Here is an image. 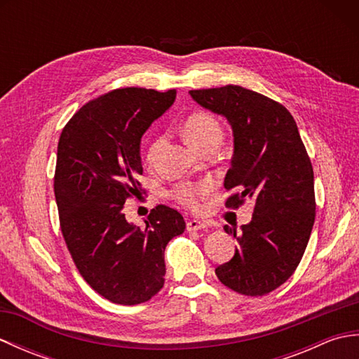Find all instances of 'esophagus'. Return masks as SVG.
<instances>
[{
  "label": "esophagus",
  "mask_w": 359,
  "mask_h": 359,
  "mask_svg": "<svg viewBox=\"0 0 359 359\" xmlns=\"http://www.w3.org/2000/svg\"><path fill=\"white\" fill-rule=\"evenodd\" d=\"M203 228H207V224L202 222V220L193 219V220H188V222H187V230L188 231H199V230H203Z\"/></svg>",
  "instance_id": "esophagus-1"
}]
</instances>
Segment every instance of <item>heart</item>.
I'll list each match as a JSON object with an SVG mask.
<instances>
[{
	"label": "heart",
	"mask_w": 359,
	"mask_h": 359,
	"mask_svg": "<svg viewBox=\"0 0 359 359\" xmlns=\"http://www.w3.org/2000/svg\"><path fill=\"white\" fill-rule=\"evenodd\" d=\"M184 133L187 140L199 151L207 149L211 144H219L220 139H222V128H220L219 120L215 116H211L210 112L205 111H194L189 114L185 118ZM163 135L156 137L149 143L147 152V160L149 163L154 162L158 151L163 147ZM210 184H191V182H185V184H179L171 189V197L177 203L184 205L185 208L197 210L202 205L205 197L210 194Z\"/></svg>",
	"instance_id": "heart-1"
}]
</instances>
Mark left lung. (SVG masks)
<instances>
[{
	"label": "left lung",
	"instance_id": "obj_1",
	"mask_svg": "<svg viewBox=\"0 0 359 359\" xmlns=\"http://www.w3.org/2000/svg\"><path fill=\"white\" fill-rule=\"evenodd\" d=\"M189 94L233 128L234 156L224 187L234 193L225 207L255 203L251 222L239 234L225 226L239 247L216 274L241 294H266L294 273L315 224L313 166L307 149L292 114L269 97L234 85Z\"/></svg>",
	"mask_w": 359,
	"mask_h": 359
}]
</instances>
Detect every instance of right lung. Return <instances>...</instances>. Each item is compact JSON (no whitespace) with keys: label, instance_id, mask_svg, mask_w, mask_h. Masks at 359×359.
Returning <instances> with one entry per match:
<instances>
[{"label":"right lung","instance_id":"obj_1","mask_svg":"<svg viewBox=\"0 0 359 359\" xmlns=\"http://www.w3.org/2000/svg\"><path fill=\"white\" fill-rule=\"evenodd\" d=\"M174 100L175 89H112L83 104L60 135V228L81 278L114 304L135 306L160 292L166 243L185 231L184 217L166 205L151 210L144 228L123 212L142 191V135Z\"/></svg>","mask_w":359,"mask_h":359}]
</instances>
